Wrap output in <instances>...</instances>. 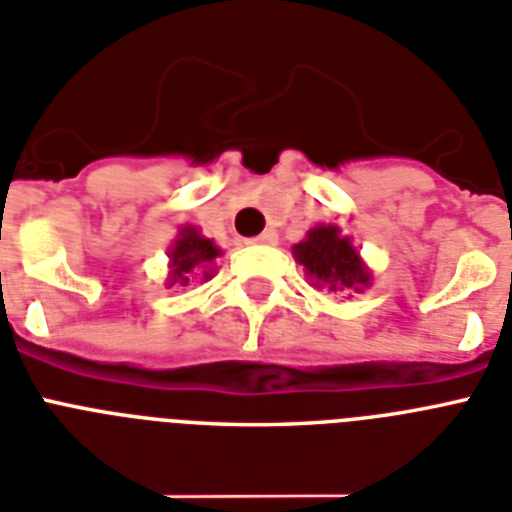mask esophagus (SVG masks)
Returning a JSON list of instances; mask_svg holds the SVG:
<instances>
[{
  "instance_id": "esophagus-1",
  "label": "esophagus",
  "mask_w": 512,
  "mask_h": 512,
  "mask_svg": "<svg viewBox=\"0 0 512 512\" xmlns=\"http://www.w3.org/2000/svg\"><path fill=\"white\" fill-rule=\"evenodd\" d=\"M278 242V234L276 231H263L260 236H255V239H249V244H257V247H270V244H276Z\"/></svg>"
}]
</instances>
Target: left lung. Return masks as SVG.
Wrapping results in <instances>:
<instances>
[{"mask_svg":"<svg viewBox=\"0 0 512 512\" xmlns=\"http://www.w3.org/2000/svg\"><path fill=\"white\" fill-rule=\"evenodd\" d=\"M294 257L305 265L307 276L318 289L344 292L352 286H368V270L360 263L357 249L336 226L313 228L302 244L294 247Z\"/></svg>","mask_w":512,"mask_h":512,"instance_id":"1","label":"left lung"}]
</instances>
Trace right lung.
Wrapping results in <instances>:
<instances>
[{
  "mask_svg": "<svg viewBox=\"0 0 512 512\" xmlns=\"http://www.w3.org/2000/svg\"><path fill=\"white\" fill-rule=\"evenodd\" d=\"M218 255L220 249L210 239L199 236V231L194 228H184L176 247L170 249V286H189V281L210 278L213 276L210 263Z\"/></svg>",
  "mask_w": 512,
  "mask_h": 512,
  "instance_id": "add662e5",
  "label": "right lung"
}]
</instances>
